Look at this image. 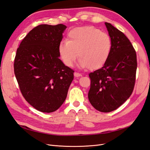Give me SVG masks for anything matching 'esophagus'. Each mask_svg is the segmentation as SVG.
Masks as SVG:
<instances>
[{
    "instance_id": "34e87169",
    "label": "esophagus",
    "mask_w": 150,
    "mask_h": 150,
    "mask_svg": "<svg viewBox=\"0 0 150 150\" xmlns=\"http://www.w3.org/2000/svg\"><path fill=\"white\" fill-rule=\"evenodd\" d=\"M74 75L75 77H80V76H81V74L80 73H78V72H74Z\"/></svg>"
}]
</instances>
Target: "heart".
Instances as JSON below:
<instances>
[{"instance_id":"heart-1","label":"heart","mask_w":150,"mask_h":150,"mask_svg":"<svg viewBox=\"0 0 150 150\" xmlns=\"http://www.w3.org/2000/svg\"><path fill=\"white\" fill-rule=\"evenodd\" d=\"M111 48V39L108 34L94 27H81L68 33L67 40L59 44L58 52L66 66H73L78 52L79 67L94 70L105 64Z\"/></svg>"}]
</instances>
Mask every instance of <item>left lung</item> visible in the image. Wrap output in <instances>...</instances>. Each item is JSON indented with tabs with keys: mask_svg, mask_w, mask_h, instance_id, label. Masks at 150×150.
I'll use <instances>...</instances> for the list:
<instances>
[{
	"mask_svg": "<svg viewBox=\"0 0 150 150\" xmlns=\"http://www.w3.org/2000/svg\"><path fill=\"white\" fill-rule=\"evenodd\" d=\"M112 48L105 64L89 74L88 98L99 111L111 112L121 106L132 94L137 69V53L128 38L105 22Z\"/></svg>",
	"mask_w": 150,
	"mask_h": 150,
	"instance_id": "1",
	"label": "left lung"
}]
</instances>
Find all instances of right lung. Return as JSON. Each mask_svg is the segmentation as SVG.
Wrapping results in <instances>:
<instances>
[{"mask_svg": "<svg viewBox=\"0 0 150 150\" xmlns=\"http://www.w3.org/2000/svg\"><path fill=\"white\" fill-rule=\"evenodd\" d=\"M66 26L41 24L22 40L14 59V74L22 96L43 112L58 110L64 102L74 71L59 59V44Z\"/></svg>", "mask_w": 150, "mask_h": 150, "instance_id": "obj_1", "label": "right lung"}]
</instances>
